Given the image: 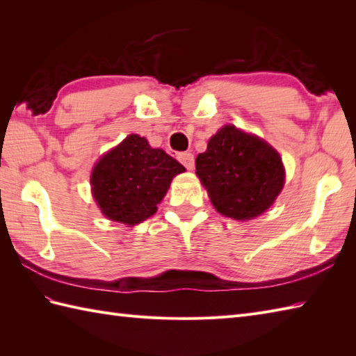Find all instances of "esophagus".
<instances>
[{
    "instance_id": "34e87169",
    "label": "esophagus",
    "mask_w": 356,
    "mask_h": 356,
    "mask_svg": "<svg viewBox=\"0 0 356 356\" xmlns=\"http://www.w3.org/2000/svg\"><path fill=\"white\" fill-rule=\"evenodd\" d=\"M179 162L182 163L186 170L194 168V156L191 153H180L179 154Z\"/></svg>"
}]
</instances>
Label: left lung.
<instances>
[{"instance_id":"1","label":"left lung","mask_w":356,"mask_h":356,"mask_svg":"<svg viewBox=\"0 0 356 356\" xmlns=\"http://www.w3.org/2000/svg\"><path fill=\"white\" fill-rule=\"evenodd\" d=\"M195 174L225 217L251 220L272 207L284 185L282 157L259 136L225 125L195 159Z\"/></svg>"}]
</instances>
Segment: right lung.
<instances>
[{
	"mask_svg": "<svg viewBox=\"0 0 356 356\" xmlns=\"http://www.w3.org/2000/svg\"><path fill=\"white\" fill-rule=\"evenodd\" d=\"M184 171L185 166L163 149L130 134L97 161L90 184L105 217L133 226L156 213L172 177Z\"/></svg>",
	"mask_w": 356,
	"mask_h": 356,
	"instance_id": "right-lung-1",
	"label": "right lung"
}]
</instances>
